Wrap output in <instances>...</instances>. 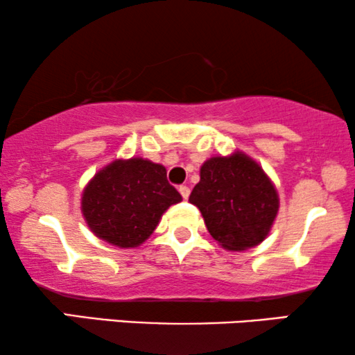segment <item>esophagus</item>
<instances>
[{
  "label": "esophagus",
  "instance_id": "1",
  "mask_svg": "<svg viewBox=\"0 0 355 355\" xmlns=\"http://www.w3.org/2000/svg\"><path fill=\"white\" fill-rule=\"evenodd\" d=\"M179 192H181L182 198H189V193H191V189L187 186H179Z\"/></svg>",
  "mask_w": 355,
  "mask_h": 355
}]
</instances>
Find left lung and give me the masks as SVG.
Segmentation results:
<instances>
[{"label":"left lung","instance_id":"1","mask_svg":"<svg viewBox=\"0 0 355 355\" xmlns=\"http://www.w3.org/2000/svg\"><path fill=\"white\" fill-rule=\"evenodd\" d=\"M189 202L200 210L213 239L227 250L259 245L279 208L273 182L259 163L241 152L207 159Z\"/></svg>","mask_w":355,"mask_h":355}]
</instances>
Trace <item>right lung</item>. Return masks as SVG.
Here are the masks:
<instances>
[{"mask_svg":"<svg viewBox=\"0 0 355 355\" xmlns=\"http://www.w3.org/2000/svg\"><path fill=\"white\" fill-rule=\"evenodd\" d=\"M182 200L166 169L150 159H116L87 184L82 213L92 232L129 249L150 237L169 207Z\"/></svg>","mask_w":355,"mask_h":355,"instance_id":"obj_1","label":"right lung"}]
</instances>
